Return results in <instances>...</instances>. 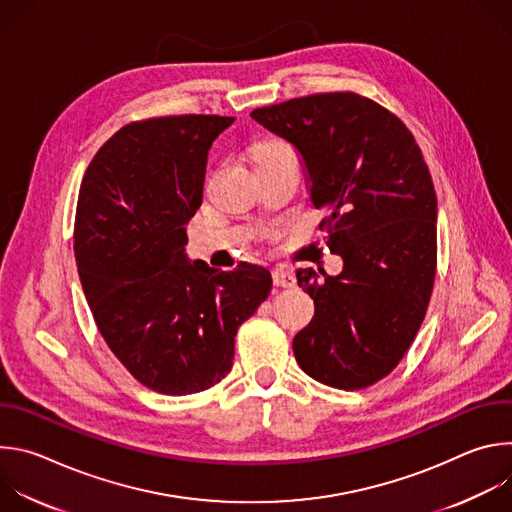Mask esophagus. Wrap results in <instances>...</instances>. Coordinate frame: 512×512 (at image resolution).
Instances as JSON below:
<instances>
[{
    "label": "esophagus",
    "instance_id": "obj_1",
    "mask_svg": "<svg viewBox=\"0 0 512 512\" xmlns=\"http://www.w3.org/2000/svg\"><path fill=\"white\" fill-rule=\"evenodd\" d=\"M271 275H273V283L277 287H294L296 285V275H294V271H291V269L275 267L271 271Z\"/></svg>",
    "mask_w": 512,
    "mask_h": 512
}]
</instances>
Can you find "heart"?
Listing matches in <instances>:
<instances>
[{
  "label": "heart",
  "mask_w": 512,
  "mask_h": 512,
  "mask_svg": "<svg viewBox=\"0 0 512 512\" xmlns=\"http://www.w3.org/2000/svg\"><path fill=\"white\" fill-rule=\"evenodd\" d=\"M289 152L291 150L287 148L283 141L267 139V141H261L257 148H255V160L261 162V160H267V158H273V156H281V154H289Z\"/></svg>",
  "instance_id": "heart-1"
}]
</instances>
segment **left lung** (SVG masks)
Returning a JSON list of instances; mask_svg holds the SVG:
<instances>
[{"label": "left lung", "instance_id": "8db88e82", "mask_svg": "<svg viewBox=\"0 0 512 512\" xmlns=\"http://www.w3.org/2000/svg\"><path fill=\"white\" fill-rule=\"evenodd\" d=\"M251 117L300 152L320 229L340 255L338 275L298 269L314 300L296 334L306 375L344 389L387 377L411 346L431 298L437 198L405 123L356 93H320L261 107Z\"/></svg>", "mask_w": 512, "mask_h": 512}]
</instances>
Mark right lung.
Returning <instances> with one entry per match:
<instances>
[{"mask_svg":"<svg viewBox=\"0 0 512 512\" xmlns=\"http://www.w3.org/2000/svg\"><path fill=\"white\" fill-rule=\"evenodd\" d=\"M235 117L178 115L121 127L81 182L75 259L101 336L123 367L164 395L210 389L233 367L239 326L271 273L218 271L186 257L212 141Z\"/></svg>","mask_w":512,"mask_h":512,"instance_id":"right-lung-1","label":"right lung"}]
</instances>
